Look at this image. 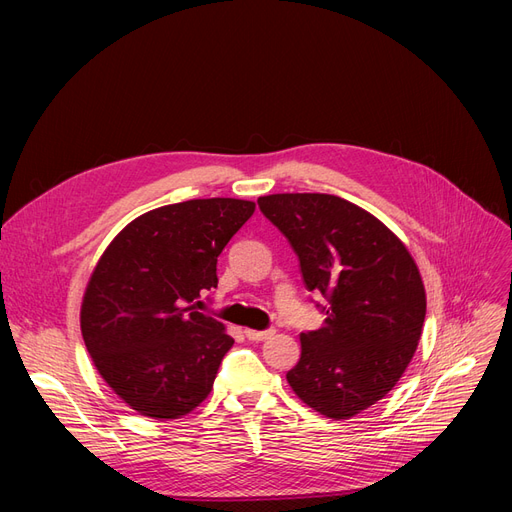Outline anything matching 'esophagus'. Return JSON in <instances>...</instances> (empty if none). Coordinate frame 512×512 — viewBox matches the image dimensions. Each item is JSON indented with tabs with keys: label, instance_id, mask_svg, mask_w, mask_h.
<instances>
[{
	"label": "esophagus",
	"instance_id": "34e87169",
	"mask_svg": "<svg viewBox=\"0 0 512 512\" xmlns=\"http://www.w3.org/2000/svg\"><path fill=\"white\" fill-rule=\"evenodd\" d=\"M276 334V330H245V336L253 342H261V340H267L272 338Z\"/></svg>",
	"mask_w": 512,
	"mask_h": 512
}]
</instances>
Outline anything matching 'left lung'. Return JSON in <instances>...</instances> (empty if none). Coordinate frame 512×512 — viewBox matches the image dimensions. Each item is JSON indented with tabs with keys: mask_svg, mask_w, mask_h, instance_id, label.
Instances as JSON below:
<instances>
[{
	"mask_svg": "<svg viewBox=\"0 0 512 512\" xmlns=\"http://www.w3.org/2000/svg\"><path fill=\"white\" fill-rule=\"evenodd\" d=\"M290 242L307 290L328 299L324 326L301 334L286 380L305 405L351 419L382 400L411 363L425 288L402 240L359 205L321 193L257 199Z\"/></svg>",
	"mask_w": 512,
	"mask_h": 512,
	"instance_id": "8db88e82",
	"label": "left lung"
}]
</instances>
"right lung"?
<instances>
[{"mask_svg": "<svg viewBox=\"0 0 512 512\" xmlns=\"http://www.w3.org/2000/svg\"><path fill=\"white\" fill-rule=\"evenodd\" d=\"M253 211V201L222 197L164 205L103 251L80 330L99 375L130 409L178 419L211 392L234 340L195 303L218 286V257Z\"/></svg>", "mask_w": 512, "mask_h": 512, "instance_id": "1", "label": "right lung"}]
</instances>
